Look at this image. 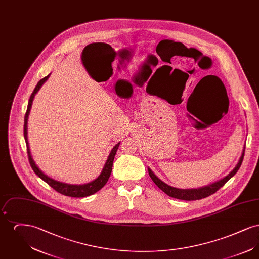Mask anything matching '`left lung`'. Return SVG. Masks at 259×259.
I'll list each match as a JSON object with an SVG mask.
<instances>
[{
  "instance_id": "1",
  "label": "left lung",
  "mask_w": 259,
  "mask_h": 259,
  "mask_svg": "<svg viewBox=\"0 0 259 259\" xmlns=\"http://www.w3.org/2000/svg\"><path fill=\"white\" fill-rule=\"evenodd\" d=\"M244 154H245V147L243 148V152L242 155L239 159V162L237 163V165L235 166L234 169L229 172L226 177H224L222 180L210 184L203 187H199V188H191V189H181V188H177L171 185L165 184L164 182H162L158 177L155 176V174L152 172L149 168H148V174L149 177L151 178V180L153 181V183L157 185L163 192H165L167 195H169L170 197L177 198V199H181V200H185V201H193V200H200L203 198L208 197L209 195L213 194L214 192H217L222 186L225 185L236 172H238V170L241 167V164L244 159Z\"/></svg>"
}]
</instances>
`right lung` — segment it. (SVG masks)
<instances>
[{
	"label": "right lung",
	"mask_w": 259,
	"mask_h": 259,
	"mask_svg": "<svg viewBox=\"0 0 259 259\" xmlns=\"http://www.w3.org/2000/svg\"><path fill=\"white\" fill-rule=\"evenodd\" d=\"M50 74L47 75L46 77H44L42 79H40L37 82V87H35L33 93L31 94L29 102H28V107H27V111L25 113L24 117V139L26 142V146H27V152H28V158H29V162L30 165L33 169V171L36 172L44 182H46L48 185L51 186L54 190H56L57 192L61 193L63 195L66 196H70V197H87V196H90L94 193H96L99 191L104 185L107 184L110 176H111V169H112V163H113V159L115 156V153L117 151V148L119 147L120 143H117L110 152L108 159L105 163V166L102 170L101 174L99 175L98 178L95 179L94 181L88 183V184H84V185H71V184H66V183H62L59 181H56L52 178L49 177L48 175H46L45 172H42L41 170H39V168L37 167V164L35 163V161L33 159L32 155H31V150L29 148V143H28V132H27V124H28V117H29V113L31 111L32 108V104H33V100L35 98V95L37 94V91L40 89V87H42V84L48 80V78L50 77Z\"/></svg>",
	"instance_id": "obj_1"
}]
</instances>
